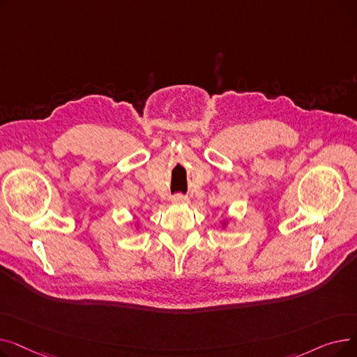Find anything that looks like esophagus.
<instances>
[{
	"label": "esophagus",
	"mask_w": 357,
	"mask_h": 357,
	"mask_svg": "<svg viewBox=\"0 0 357 357\" xmlns=\"http://www.w3.org/2000/svg\"><path fill=\"white\" fill-rule=\"evenodd\" d=\"M172 202L174 204H188L190 199H188V197H185L182 194H176L172 197Z\"/></svg>",
	"instance_id": "obj_1"
}]
</instances>
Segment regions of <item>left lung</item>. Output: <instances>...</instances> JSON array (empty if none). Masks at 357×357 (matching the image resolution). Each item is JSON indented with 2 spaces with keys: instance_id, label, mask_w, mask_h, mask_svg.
Wrapping results in <instances>:
<instances>
[{
  "instance_id": "obj_1",
  "label": "left lung",
  "mask_w": 357,
  "mask_h": 357,
  "mask_svg": "<svg viewBox=\"0 0 357 357\" xmlns=\"http://www.w3.org/2000/svg\"><path fill=\"white\" fill-rule=\"evenodd\" d=\"M222 224H226V221H224V222H222Z\"/></svg>"
}]
</instances>
